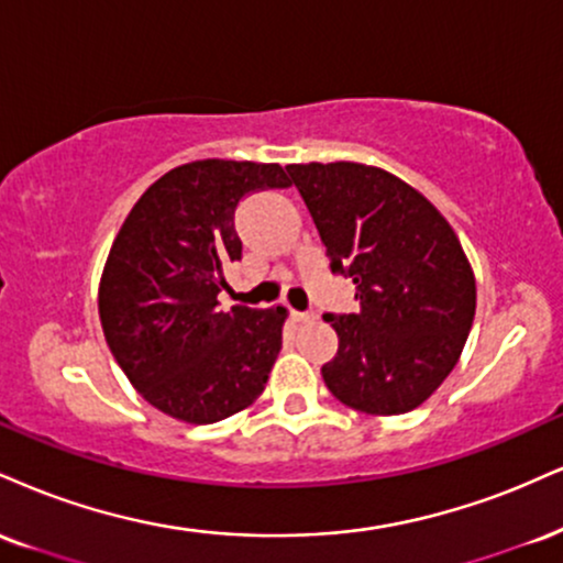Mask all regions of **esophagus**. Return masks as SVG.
<instances>
[{
  "mask_svg": "<svg viewBox=\"0 0 563 563\" xmlns=\"http://www.w3.org/2000/svg\"><path fill=\"white\" fill-rule=\"evenodd\" d=\"M290 317H294L296 322H309V320H314V314H311V311H290Z\"/></svg>",
  "mask_w": 563,
  "mask_h": 563,
  "instance_id": "esophagus-1",
  "label": "esophagus"
}]
</instances>
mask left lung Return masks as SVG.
Wrapping results in <instances>:
<instances>
[{"mask_svg":"<svg viewBox=\"0 0 563 563\" xmlns=\"http://www.w3.org/2000/svg\"><path fill=\"white\" fill-rule=\"evenodd\" d=\"M356 314H324L338 354L322 367L341 404L367 415L417 409L456 367L477 307L475 273L445 217L417 188L358 162L288 165Z\"/></svg>","mask_w":563,"mask_h":563,"instance_id":"obj_1","label":"left lung"}]
</instances>
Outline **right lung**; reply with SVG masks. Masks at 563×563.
Instances as JSON below:
<instances>
[{
  "instance_id": "right-lung-1",
  "label": "right lung",
  "mask_w": 563,
  "mask_h": 563,
  "mask_svg": "<svg viewBox=\"0 0 563 563\" xmlns=\"http://www.w3.org/2000/svg\"><path fill=\"white\" fill-rule=\"evenodd\" d=\"M280 165L199 159L146 188L114 239L99 283L107 346L133 388L180 422L212 424L262 396L286 309H220L241 260L235 207L288 188Z\"/></svg>"
}]
</instances>
